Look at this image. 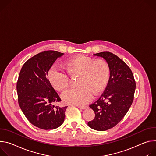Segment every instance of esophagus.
Wrapping results in <instances>:
<instances>
[{
    "label": "esophagus",
    "mask_w": 156,
    "mask_h": 156,
    "mask_svg": "<svg viewBox=\"0 0 156 156\" xmlns=\"http://www.w3.org/2000/svg\"><path fill=\"white\" fill-rule=\"evenodd\" d=\"M77 107H78L79 108L82 109V110H84V109H86V108H88L87 107H85V106H77Z\"/></svg>",
    "instance_id": "obj_1"
}]
</instances>
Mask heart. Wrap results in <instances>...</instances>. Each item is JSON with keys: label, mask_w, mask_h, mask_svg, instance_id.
Returning a JSON list of instances; mask_svg holds the SVG:
<instances>
[{"label": "heart", "mask_w": 156, "mask_h": 156, "mask_svg": "<svg viewBox=\"0 0 156 156\" xmlns=\"http://www.w3.org/2000/svg\"><path fill=\"white\" fill-rule=\"evenodd\" d=\"M63 67L71 76H79L77 84L79 87L66 90L62 95L64 103L67 104L83 105L94 97L99 95L107 88L110 77V69L103 59L79 56L66 61ZM49 82L59 90H66L69 84V76L61 69L51 67L48 73Z\"/></svg>", "instance_id": "obj_1"}]
</instances>
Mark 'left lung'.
Returning <instances> with one entry per match:
<instances>
[{
  "label": "left lung",
  "instance_id": "left-lung-1",
  "mask_svg": "<svg viewBox=\"0 0 156 156\" xmlns=\"http://www.w3.org/2000/svg\"><path fill=\"white\" fill-rule=\"evenodd\" d=\"M94 56L104 59L110 69L109 82L98 100L89 107L95 118L88 126L97 131H106L116 126L129 110L134 99L136 82L128 65L110 52H101Z\"/></svg>",
  "mask_w": 156,
  "mask_h": 156
}]
</instances>
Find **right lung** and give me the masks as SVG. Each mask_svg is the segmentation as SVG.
<instances>
[{"mask_svg": "<svg viewBox=\"0 0 156 156\" xmlns=\"http://www.w3.org/2000/svg\"><path fill=\"white\" fill-rule=\"evenodd\" d=\"M64 53L45 51L29 59L22 66L16 83L19 106L29 122L42 129H53L64 122L67 107H55L61 101L47 79L48 71Z\"/></svg>", "mask_w": 156, "mask_h": 156, "instance_id": "right-lung-1", "label": "right lung"}]
</instances>
